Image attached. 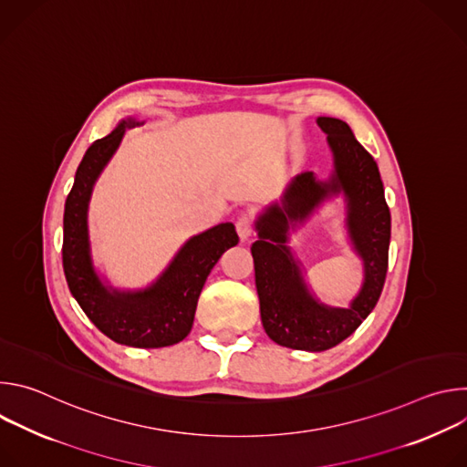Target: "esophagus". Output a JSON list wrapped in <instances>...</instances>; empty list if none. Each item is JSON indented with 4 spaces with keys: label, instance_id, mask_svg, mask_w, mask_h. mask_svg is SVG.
<instances>
[{
    "label": "esophagus",
    "instance_id": "1",
    "mask_svg": "<svg viewBox=\"0 0 467 467\" xmlns=\"http://www.w3.org/2000/svg\"><path fill=\"white\" fill-rule=\"evenodd\" d=\"M236 233L242 240H247L253 233V218L249 214H242L238 220H236Z\"/></svg>",
    "mask_w": 467,
    "mask_h": 467
}]
</instances>
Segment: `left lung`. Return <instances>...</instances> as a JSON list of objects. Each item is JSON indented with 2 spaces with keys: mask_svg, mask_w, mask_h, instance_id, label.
Wrapping results in <instances>:
<instances>
[{
  "mask_svg": "<svg viewBox=\"0 0 467 467\" xmlns=\"http://www.w3.org/2000/svg\"><path fill=\"white\" fill-rule=\"evenodd\" d=\"M335 159V171L321 182L312 171L299 173L286 188L283 202L274 203L256 222L258 240L251 247L260 317L265 335L275 344L325 351L338 346L358 328L375 308L386 272L389 247V209L373 157L355 139L351 127L319 116ZM344 191L348 202L350 239L365 264V283L349 309L319 304L300 275L287 241V229L302 223L328 194Z\"/></svg>",
  "mask_w": 467,
  "mask_h": 467,
  "instance_id": "1",
  "label": "left lung"
}]
</instances>
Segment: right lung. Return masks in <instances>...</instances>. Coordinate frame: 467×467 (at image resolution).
<instances>
[{
    "label": "right lung",
    "mask_w": 467,
    "mask_h": 467,
    "mask_svg": "<svg viewBox=\"0 0 467 467\" xmlns=\"http://www.w3.org/2000/svg\"><path fill=\"white\" fill-rule=\"evenodd\" d=\"M135 125L139 121L123 119L87 150L64 205L62 265L72 296L105 337L116 344L153 349L188 337L199 294L223 251L238 244V234L233 223H220L190 238L162 275L144 290L121 292L101 283L90 256L88 203L125 129Z\"/></svg>",
    "instance_id": "obj_1"
}]
</instances>
